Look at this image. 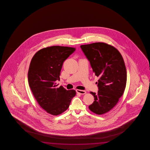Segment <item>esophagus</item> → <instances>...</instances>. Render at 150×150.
I'll return each mask as SVG.
<instances>
[{"label": "esophagus", "instance_id": "34e87169", "mask_svg": "<svg viewBox=\"0 0 150 150\" xmlns=\"http://www.w3.org/2000/svg\"><path fill=\"white\" fill-rule=\"evenodd\" d=\"M76 91L77 93H78L80 94H84L86 93V91L81 90H78V89L76 90Z\"/></svg>", "mask_w": 150, "mask_h": 150}]
</instances>
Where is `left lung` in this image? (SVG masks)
Returning a JSON list of instances; mask_svg holds the SVG:
<instances>
[{
    "instance_id": "8db88e82",
    "label": "left lung",
    "mask_w": 150,
    "mask_h": 150,
    "mask_svg": "<svg viewBox=\"0 0 150 150\" xmlns=\"http://www.w3.org/2000/svg\"><path fill=\"white\" fill-rule=\"evenodd\" d=\"M80 47L99 78L98 93L90 92L94 101L89 109L96 114H104L115 106L125 91L127 78L125 62L119 51L107 43L96 42Z\"/></svg>"
}]
</instances>
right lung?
I'll return each mask as SVG.
<instances>
[{
  "label": "right lung",
  "instance_id": "obj_1",
  "mask_svg": "<svg viewBox=\"0 0 150 150\" xmlns=\"http://www.w3.org/2000/svg\"><path fill=\"white\" fill-rule=\"evenodd\" d=\"M76 49L63 46H51L36 52L31 59L28 73V82L38 104L46 112L58 115L69 107L76 92L57 88L56 81L60 75L64 61Z\"/></svg>",
  "mask_w": 150,
  "mask_h": 150
}]
</instances>
